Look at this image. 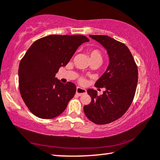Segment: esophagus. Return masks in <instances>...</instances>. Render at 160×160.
<instances>
[{
    "label": "esophagus",
    "mask_w": 160,
    "mask_h": 160,
    "mask_svg": "<svg viewBox=\"0 0 160 160\" xmlns=\"http://www.w3.org/2000/svg\"><path fill=\"white\" fill-rule=\"evenodd\" d=\"M76 95H78V96H81L82 95H84V94L87 93V90L84 88H82V87H77V88H76Z\"/></svg>",
    "instance_id": "esophagus-1"
}]
</instances>
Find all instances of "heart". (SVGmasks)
<instances>
[{
	"label": "heart",
	"instance_id": "b5f03b06",
	"mask_svg": "<svg viewBox=\"0 0 160 160\" xmlns=\"http://www.w3.org/2000/svg\"><path fill=\"white\" fill-rule=\"evenodd\" d=\"M90 60H98L101 62L102 60V54L98 49H92L89 51Z\"/></svg>",
	"mask_w": 160,
	"mask_h": 160
}]
</instances>
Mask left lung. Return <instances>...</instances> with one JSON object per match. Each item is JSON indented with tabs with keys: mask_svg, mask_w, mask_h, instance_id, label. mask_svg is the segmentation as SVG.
<instances>
[{
	"mask_svg": "<svg viewBox=\"0 0 160 160\" xmlns=\"http://www.w3.org/2000/svg\"><path fill=\"white\" fill-rule=\"evenodd\" d=\"M100 43L109 58L106 71L95 82L96 87H105L101 95L92 89H87L91 102L84 111L91 122L97 124L111 123L128 111L134 98L138 83V68L128 47L107 36L89 35Z\"/></svg>",
	"mask_w": 160,
	"mask_h": 160,
	"instance_id": "left-lung-1",
	"label": "left lung"
}]
</instances>
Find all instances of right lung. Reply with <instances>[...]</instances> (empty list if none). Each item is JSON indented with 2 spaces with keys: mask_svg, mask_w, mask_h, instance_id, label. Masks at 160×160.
Listing matches in <instances>:
<instances>
[{
  "mask_svg": "<svg viewBox=\"0 0 160 160\" xmlns=\"http://www.w3.org/2000/svg\"><path fill=\"white\" fill-rule=\"evenodd\" d=\"M89 40L82 35H50L35 41L19 66V87L29 110L41 119L61 114L73 98L76 87L55 77L60 67L71 60L78 47Z\"/></svg>",
  "mask_w": 160,
  "mask_h": 160,
  "instance_id": "1",
  "label": "right lung"
}]
</instances>
